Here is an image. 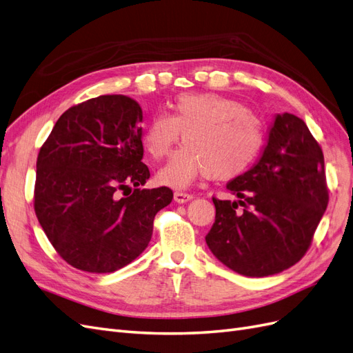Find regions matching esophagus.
I'll use <instances>...</instances> for the list:
<instances>
[{"label":"esophagus","mask_w":353,"mask_h":353,"mask_svg":"<svg viewBox=\"0 0 353 353\" xmlns=\"http://www.w3.org/2000/svg\"><path fill=\"white\" fill-rule=\"evenodd\" d=\"M174 200L176 203H187L190 200H193V194H187V193H179V191H176V193L174 194Z\"/></svg>","instance_id":"esophagus-1"}]
</instances>
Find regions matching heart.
Returning a JSON list of instances; mask_svg holds the SVG:
<instances>
[{
  "mask_svg": "<svg viewBox=\"0 0 353 353\" xmlns=\"http://www.w3.org/2000/svg\"><path fill=\"white\" fill-rule=\"evenodd\" d=\"M181 134L185 145L157 174L160 184L176 190L203 174L219 181L239 176L263 141L259 117L215 92L179 95L169 104V116L157 114L147 123L141 143L148 156L160 160L179 143Z\"/></svg>",
  "mask_w": 353,
  "mask_h": 353,
  "instance_id": "b5f03b06",
  "label": "heart"
}]
</instances>
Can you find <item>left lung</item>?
I'll return each mask as SVG.
<instances>
[{
	"label": "left lung",
	"mask_w": 353,
	"mask_h": 353,
	"mask_svg": "<svg viewBox=\"0 0 353 353\" xmlns=\"http://www.w3.org/2000/svg\"><path fill=\"white\" fill-rule=\"evenodd\" d=\"M227 188L237 200L213 199L216 216L206 236L219 262L240 275L268 276L303 258L328 191L323 150L301 117L276 113L259 159Z\"/></svg>",
	"instance_id": "obj_1"
}]
</instances>
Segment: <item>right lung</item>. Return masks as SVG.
I'll return each mask as SVG.
<instances>
[{"label":"right lung","instance_id":"right-lung-1","mask_svg":"<svg viewBox=\"0 0 353 353\" xmlns=\"http://www.w3.org/2000/svg\"><path fill=\"white\" fill-rule=\"evenodd\" d=\"M141 122L134 99L100 95L63 113L41 147L35 213L73 268L105 274L131 263L152 240L156 213L172 201L168 187L141 188L150 178Z\"/></svg>","mask_w":353,"mask_h":353}]
</instances>
